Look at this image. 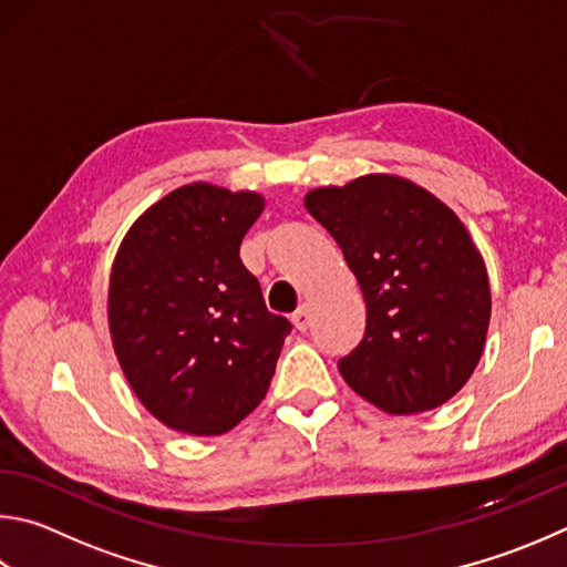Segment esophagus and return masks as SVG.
I'll return each mask as SVG.
<instances>
[{
	"mask_svg": "<svg viewBox=\"0 0 567 567\" xmlns=\"http://www.w3.org/2000/svg\"><path fill=\"white\" fill-rule=\"evenodd\" d=\"M310 319H312L310 305H302L300 310H297V312L292 315V324H295V329H300V332H305V329L310 327Z\"/></svg>",
	"mask_w": 567,
	"mask_h": 567,
	"instance_id": "34e87169",
	"label": "esophagus"
}]
</instances>
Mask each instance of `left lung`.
Wrapping results in <instances>:
<instances>
[{
  "instance_id": "1",
  "label": "left lung",
  "mask_w": 567,
  "mask_h": 567,
  "mask_svg": "<svg viewBox=\"0 0 567 567\" xmlns=\"http://www.w3.org/2000/svg\"><path fill=\"white\" fill-rule=\"evenodd\" d=\"M367 302L364 339L339 374L369 404L409 416L446 404L486 347L491 282L458 215L419 183L367 173L305 195Z\"/></svg>"
}]
</instances>
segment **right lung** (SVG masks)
Here are the masks:
<instances>
[{
	"instance_id": "add662e5",
	"label": "right lung",
	"mask_w": 567,
	"mask_h": 567,
	"mask_svg": "<svg viewBox=\"0 0 567 567\" xmlns=\"http://www.w3.org/2000/svg\"><path fill=\"white\" fill-rule=\"evenodd\" d=\"M265 210L255 190L188 183L143 210L109 277V332L151 416L220 436L270 389L290 322L267 312L240 243Z\"/></svg>"
}]
</instances>
